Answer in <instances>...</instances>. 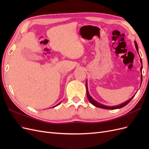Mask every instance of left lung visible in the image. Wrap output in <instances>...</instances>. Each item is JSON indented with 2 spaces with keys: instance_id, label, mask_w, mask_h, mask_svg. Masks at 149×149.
Instances as JSON below:
<instances>
[{
  "instance_id": "obj_1",
  "label": "left lung",
  "mask_w": 149,
  "mask_h": 149,
  "mask_svg": "<svg viewBox=\"0 0 149 149\" xmlns=\"http://www.w3.org/2000/svg\"><path fill=\"white\" fill-rule=\"evenodd\" d=\"M135 46H136V49L137 51L139 53V49H138V46H137V43H136V42H135ZM141 62L142 63V60L141 58ZM142 67L141 68V73H142ZM142 81V74H141V83ZM86 93H87V97H88V100L89 101V102H91L93 105H94V106L96 107H100V108H102V109H120V108H122L124 107L125 106H126L127 104L131 101L132 100V98L134 97V96H133L131 98L129 99V100L127 101H125V102H123V104H120V105H118V106H105V105H103L101 103H99L98 102L96 101L95 100H94L91 97V96H90V94L88 92V84H87V81H86Z\"/></svg>"
}]
</instances>
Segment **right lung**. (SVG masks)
I'll list each match as a JSON object with an SVG mask.
<instances>
[{
	"instance_id": "add662e5",
	"label": "right lung",
	"mask_w": 149,
	"mask_h": 149,
	"mask_svg": "<svg viewBox=\"0 0 149 149\" xmlns=\"http://www.w3.org/2000/svg\"><path fill=\"white\" fill-rule=\"evenodd\" d=\"M60 103H61V102H60V103H59V104H57V105H56V106H54V107H56V106H58V105H59V104H60Z\"/></svg>"
}]
</instances>
